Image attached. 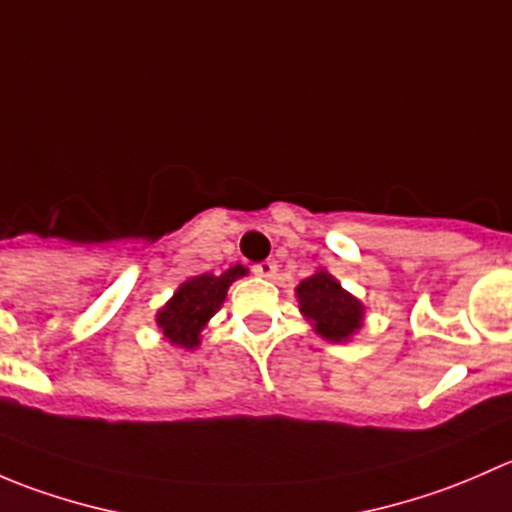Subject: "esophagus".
<instances>
[{
  "mask_svg": "<svg viewBox=\"0 0 512 512\" xmlns=\"http://www.w3.org/2000/svg\"><path fill=\"white\" fill-rule=\"evenodd\" d=\"M252 270H255V275H260V277H267V280H272V277L277 275V262H275V260L257 262V265L252 267Z\"/></svg>",
  "mask_w": 512,
  "mask_h": 512,
  "instance_id": "34e87169",
  "label": "esophagus"
}]
</instances>
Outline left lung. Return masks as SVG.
<instances>
[{
  "mask_svg": "<svg viewBox=\"0 0 512 512\" xmlns=\"http://www.w3.org/2000/svg\"><path fill=\"white\" fill-rule=\"evenodd\" d=\"M299 312L327 342H347L364 324V304L339 285L327 270H317L297 285Z\"/></svg>",
  "mask_w": 512,
  "mask_h": 512,
  "instance_id": "8db88e82",
  "label": "left lung"
}]
</instances>
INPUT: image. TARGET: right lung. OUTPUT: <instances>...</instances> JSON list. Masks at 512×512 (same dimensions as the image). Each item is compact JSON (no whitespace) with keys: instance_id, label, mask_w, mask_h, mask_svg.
I'll return each mask as SVG.
<instances>
[{"instance_id":"add662e5","label":"right lung","mask_w":512,"mask_h":512,"mask_svg":"<svg viewBox=\"0 0 512 512\" xmlns=\"http://www.w3.org/2000/svg\"><path fill=\"white\" fill-rule=\"evenodd\" d=\"M247 275V267L235 265L225 270L223 275H205L190 277L183 285L175 289L173 297L158 309L156 324L165 339L173 347L195 349L200 344V334L208 327L210 317L225 302L227 287L235 280Z\"/></svg>"}]
</instances>
